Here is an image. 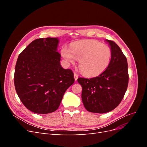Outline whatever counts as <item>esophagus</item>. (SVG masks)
Returning <instances> with one entry per match:
<instances>
[{
    "label": "esophagus",
    "mask_w": 147,
    "mask_h": 147,
    "mask_svg": "<svg viewBox=\"0 0 147 147\" xmlns=\"http://www.w3.org/2000/svg\"><path fill=\"white\" fill-rule=\"evenodd\" d=\"M74 77L75 80V81H77V79H78V75H77V74L74 73Z\"/></svg>",
    "instance_id": "esophagus-1"
}]
</instances>
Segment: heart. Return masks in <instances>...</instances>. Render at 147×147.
Listing matches in <instances>:
<instances>
[{
    "mask_svg": "<svg viewBox=\"0 0 147 147\" xmlns=\"http://www.w3.org/2000/svg\"><path fill=\"white\" fill-rule=\"evenodd\" d=\"M61 54L68 64H74L79 59V67L88 77H95L104 72L112 58L110 48L95 40L76 42L70 48L64 46Z\"/></svg>",
    "mask_w": 147,
    "mask_h": 147,
    "instance_id": "b5f03b06",
    "label": "heart"
}]
</instances>
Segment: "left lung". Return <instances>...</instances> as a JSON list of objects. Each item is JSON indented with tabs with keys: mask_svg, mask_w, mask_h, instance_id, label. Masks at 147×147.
Instances as JSON below:
<instances>
[{
	"mask_svg": "<svg viewBox=\"0 0 147 147\" xmlns=\"http://www.w3.org/2000/svg\"><path fill=\"white\" fill-rule=\"evenodd\" d=\"M112 51L110 63L104 72L92 78H78L82 98L88 112L105 113L119 104L127 90L129 76L126 56L116 43L105 40Z\"/></svg>",
	"mask_w": 147,
	"mask_h": 147,
	"instance_id": "8db88e82",
	"label": "left lung"
}]
</instances>
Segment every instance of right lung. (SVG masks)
Instances as JSON below:
<instances>
[{
  "label": "right lung",
  "mask_w": 147,
  "mask_h": 147,
  "mask_svg": "<svg viewBox=\"0 0 147 147\" xmlns=\"http://www.w3.org/2000/svg\"><path fill=\"white\" fill-rule=\"evenodd\" d=\"M58 38L32 41L18 57L15 70L16 91L31 112L47 114L55 112L65 92L74 83V73L60 64Z\"/></svg>",
  "instance_id": "obj_1"
}]
</instances>
